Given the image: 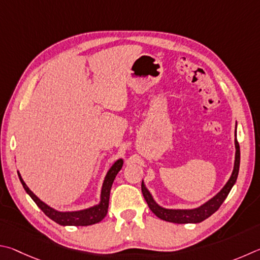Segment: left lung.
Returning a JSON list of instances; mask_svg holds the SVG:
<instances>
[{
  "label": "left lung",
  "instance_id": "left-lung-1",
  "mask_svg": "<svg viewBox=\"0 0 260 260\" xmlns=\"http://www.w3.org/2000/svg\"><path fill=\"white\" fill-rule=\"evenodd\" d=\"M236 136V131H235ZM235 161H234V169L232 172L231 178L227 181L226 185L221 188V190L217 195H215L212 199L209 200L208 202L202 204L201 207L195 209H166L154 201L151 193L148 189L145 187L144 181L142 183V192L145 200L148 204V207L155 216H157L160 219L175 222V224H198L204 219L210 217L212 213H215L219 207L225 201L227 195L231 192L232 187H233L236 179H238L239 169H240V145L238 140L235 138Z\"/></svg>",
  "mask_w": 260,
  "mask_h": 260
}]
</instances>
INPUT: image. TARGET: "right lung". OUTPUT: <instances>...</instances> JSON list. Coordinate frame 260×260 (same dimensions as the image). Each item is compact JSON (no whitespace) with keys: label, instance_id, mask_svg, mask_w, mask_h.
Instances as JSON below:
<instances>
[{"label":"right lung","instance_id":"1","mask_svg":"<svg viewBox=\"0 0 260 260\" xmlns=\"http://www.w3.org/2000/svg\"><path fill=\"white\" fill-rule=\"evenodd\" d=\"M122 166H123V160L120 158V160H117L115 163H114V165L111 167V169L108 170L103 183L99 204L88 209H84V210H80V211L61 212V211L54 210L53 208L49 207L48 204H45L44 202L41 201V200L36 197V195L31 192L28 187H27V185L25 184V181L22 180L19 172H18V176H19L20 183L22 184V187L25 188L26 193L33 199V201L38 204V207L50 218V219H52L53 221H56L57 224L61 226H89V225H93V224H97L99 221H102L105 218V216L107 215L109 193H111L113 181L115 179L118 171L121 170Z\"/></svg>","mask_w":260,"mask_h":260}]
</instances>
